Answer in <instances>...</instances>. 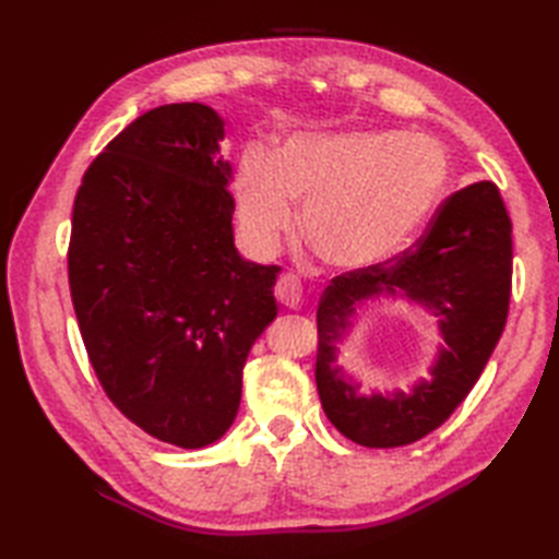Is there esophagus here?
Returning a JSON list of instances; mask_svg holds the SVG:
<instances>
[{"label": "esophagus", "instance_id": "1", "mask_svg": "<svg viewBox=\"0 0 559 559\" xmlns=\"http://www.w3.org/2000/svg\"><path fill=\"white\" fill-rule=\"evenodd\" d=\"M276 298L281 305H286V307H300V302H302L300 281L290 276V273L288 276H281L276 283Z\"/></svg>", "mask_w": 559, "mask_h": 559}]
</instances>
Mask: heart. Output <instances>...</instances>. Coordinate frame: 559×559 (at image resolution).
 <instances>
[{
	"label": "heart",
	"mask_w": 559,
	"mask_h": 559,
	"mask_svg": "<svg viewBox=\"0 0 559 559\" xmlns=\"http://www.w3.org/2000/svg\"><path fill=\"white\" fill-rule=\"evenodd\" d=\"M449 158L432 139L403 132H314L276 156L252 148L235 177L245 235L273 252L293 230V204L319 261L338 271L382 266L418 240L442 204Z\"/></svg>",
	"instance_id": "b5f03b06"
}]
</instances>
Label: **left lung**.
I'll use <instances>...</instances> for the list:
<instances>
[{"mask_svg": "<svg viewBox=\"0 0 559 559\" xmlns=\"http://www.w3.org/2000/svg\"><path fill=\"white\" fill-rule=\"evenodd\" d=\"M512 295V221L500 189L476 182L437 209L425 235L406 252L367 271L331 278L317 310V389L326 418L355 444L391 449L437 430L488 365ZM406 299L438 319L443 343L431 377L408 392L370 397L337 365V343L361 305Z\"/></svg>", "mask_w": 559, "mask_h": 559, "instance_id": "left-lung-1", "label": "left lung"}]
</instances>
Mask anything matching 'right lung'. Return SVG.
<instances>
[{
  "label": "right lung",
  "instance_id": "1",
  "mask_svg": "<svg viewBox=\"0 0 559 559\" xmlns=\"http://www.w3.org/2000/svg\"><path fill=\"white\" fill-rule=\"evenodd\" d=\"M223 117L173 103L124 127L74 201L69 288L105 394L151 437L201 449L233 425L242 367L276 319L281 266L235 247Z\"/></svg>",
  "mask_w": 559,
  "mask_h": 559
}]
</instances>
